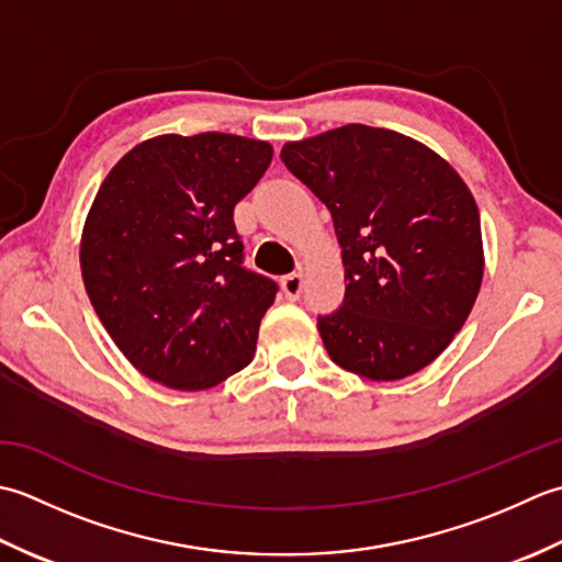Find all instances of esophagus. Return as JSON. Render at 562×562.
<instances>
[{"label": "esophagus", "mask_w": 562, "mask_h": 562, "mask_svg": "<svg viewBox=\"0 0 562 562\" xmlns=\"http://www.w3.org/2000/svg\"><path fill=\"white\" fill-rule=\"evenodd\" d=\"M281 289H283L285 297L295 301V297H301V291H303V277L301 273H289V277L281 279Z\"/></svg>", "instance_id": "esophagus-1"}]
</instances>
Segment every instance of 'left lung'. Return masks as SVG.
I'll use <instances>...</instances> for the list:
<instances>
[{
  "mask_svg": "<svg viewBox=\"0 0 562 562\" xmlns=\"http://www.w3.org/2000/svg\"><path fill=\"white\" fill-rule=\"evenodd\" d=\"M281 157L327 205L341 247L345 305L317 319L329 359L371 381L425 369L483 283L471 189L425 143L361 123L285 143Z\"/></svg>",
  "mask_w": 562,
  "mask_h": 562,
  "instance_id": "1",
  "label": "left lung"
}]
</instances>
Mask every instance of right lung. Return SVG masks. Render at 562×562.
<instances>
[{
  "mask_svg": "<svg viewBox=\"0 0 562 562\" xmlns=\"http://www.w3.org/2000/svg\"><path fill=\"white\" fill-rule=\"evenodd\" d=\"M267 140L157 135L101 181L79 239L91 305L123 357L171 391H209L255 357L277 283L243 267L233 211Z\"/></svg>",
  "mask_w": 562,
  "mask_h": 562,
  "instance_id": "1",
  "label": "right lung"
}]
</instances>
